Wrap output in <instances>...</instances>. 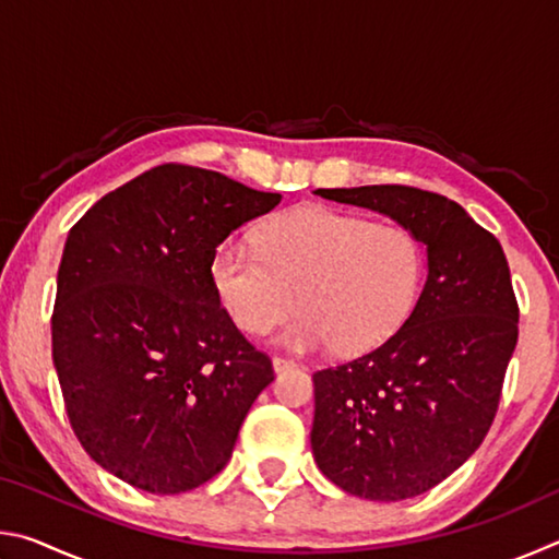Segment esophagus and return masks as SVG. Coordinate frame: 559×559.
<instances>
[{"label": "esophagus", "mask_w": 559, "mask_h": 559, "mask_svg": "<svg viewBox=\"0 0 559 559\" xmlns=\"http://www.w3.org/2000/svg\"><path fill=\"white\" fill-rule=\"evenodd\" d=\"M273 370H276V372L296 370V362H293V359H288V357H281V355H276V357H273Z\"/></svg>", "instance_id": "34e87169"}]
</instances>
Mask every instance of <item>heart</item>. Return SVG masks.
I'll list each match as a JSON object with an SVG mask.
<instances>
[{
  "label": "heart",
  "instance_id": "heart-1",
  "mask_svg": "<svg viewBox=\"0 0 559 559\" xmlns=\"http://www.w3.org/2000/svg\"><path fill=\"white\" fill-rule=\"evenodd\" d=\"M210 276L226 316L243 333L271 330L296 293L300 310L283 328V343L362 353L412 316L424 283V249L406 226L306 204L263 226L259 249L222 243Z\"/></svg>",
  "mask_w": 559,
  "mask_h": 559
}]
</instances>
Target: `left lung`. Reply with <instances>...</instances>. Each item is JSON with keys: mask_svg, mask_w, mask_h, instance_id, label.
I'll return each mask as SVG.
<instances>
[{"mask_svg": "<svg viewBox=\"0 0 559 559\" xmlns=\"http://www.w3.org/2000/svg\"><path fill=\"white\" fill-rule=\"evenodd\" d=\"M382 212L427 246L412 316L382 345L313 372L310 447L347 493L404 500L451 476L496 419L518 343V298L503 246L461 204L406 185L318 189Z\"/></svg>", "mask_w": 559, "mask_h": 559, "instance_id": "left-lung-1", "label": "left lung"}]
</instances>
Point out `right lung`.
<instances>
[{
    "label": "right lung",
    "mask_w": 559,
    "mask_h": 559,
    "mask_svg": "<svg viewBox=\"0 0 559 559\" xmlns=\"http://www.w3.org/2000/svg\"><path fill=\"white\" fill-rule=\"evenodd\" d=\"M278 202L167 163L108 192L69 231L53 367L75 439L126 484L185 493L229 463L273 365L226 316L210 263L226 236Z\"/></svg>",
    "instance_id": "add662e5"
}]
</instances>
